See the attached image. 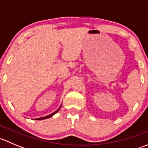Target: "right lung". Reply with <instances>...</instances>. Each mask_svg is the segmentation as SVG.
Instances as JSON below:
<instances>
[{"mask_svg": "<svg viewBox=\"0 0 148 148\" xmlns=\"http://www.w3.org/2000/svg\"><path fill=\"white\" fill-rule=\"evenodd\" d=\"M61 106H62V105H61ZM60 108H61V107H59V108L58 109V110H56V111H55L54 112H53V113H52V114H49V115H47V116H46V117H40V118H36V120H44V119H47V118H49V117H52V116H53V114H56V113L58 111H59V109H60Z\"/></svg>", "mask_w": 148, "mask_h": 148, "instance_id": "right-lung-1", "label": "right lung"}]
</instances>
